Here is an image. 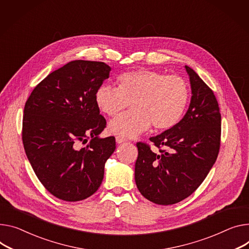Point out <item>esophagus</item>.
Returning <instances> with one entry per match:
<instances>
[{
    "label": "esophagus",
    "mask_w": 249,
    "mask_h": 249,
    "mask_svg": "<svg viewBox=\"0 0 249 249\" xmlns=\"http://www.w3.org/2000/svg\"><path fill=\"white\" fill-rule=\"evenodd\" d=\"M126 141H127L126 139L122 138V137H117V138H116V142H117L118 143H123V142H125Z\"/></svg>",
    "instance_id": "esophagus-1"
}]
</instances>
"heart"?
Returning a JSON list of instances; mask_svg holds the SVG:
<instances>
[{
  "mask_svg": "<svg viewBox=\"0 0 249 249\" xmlns=\"http://www.w3.org/2000/svg\"><path fill=\"white\" fill-rule=\"evenodd\" d=\"M119 88L101 85L94 93L95 105L108 117H116L131 104L132 110L113 119L108 130L122 138H137L151 124L163 130L176 125L186 108L189 89L178 75L139 70L123 73Z\"/></svg>",
  "mask_w": 249,
  "mask_h": 249,
  "instance_id": "heart-1",
  "label": "heart"
}]
</instances>
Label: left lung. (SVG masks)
Returning <instances> with one entry per match:
<instances>
[{
    "mask_svg": "<svg viewBox=\"0 0 249 249\" xmlns=\"http://www.w3.org/2000/svg\"><path fill=\"white\" fill-rule=\"evenodd\" d=\"M191 99L184 117L173 127L149 141L154 152L138 142L135 179L140 193L149 201L169 205L188 197L213 166L220 146L221 114L213 91L191 68Z\"/></svg>",
    "mask_w": 249,
    "mask_h": 249,
    "instance_id": "1",
    "label": "left lung"
}]
</instances>
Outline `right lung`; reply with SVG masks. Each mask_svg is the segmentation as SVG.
<instances>
[{"label":"right lung","mask_w":249,"mask_h":249,"mask_svg":"<svg viewBox=\"0 0 249 249\" xmlns=\"http://www.w3.org/2000/svg\"><path fill=\"white\" fill-rule=\"evenodd\" d=\"M110 70L103 62H70L37 85L25 105L26 155L42 184L60 199L92 196L116 149L114 137L100 138L107 122L94 101Z\"/></svg>","instance_id":"obj_1"}]
</instances>
